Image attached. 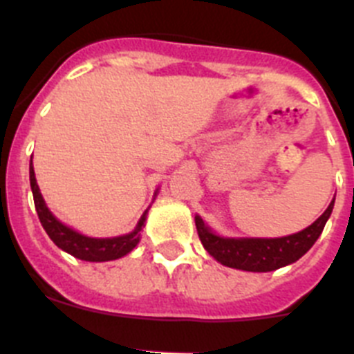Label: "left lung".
Masks as SVG:
<instances>
[{
	"instance_id": "8db88e82",
	"label": "left lung",
	"mask_w": 354,
	"mask_h": 354,
	"mask_svg": "<svg viewBox=\"0 0 354 354\" xmlns=\"http://www.w3.org/2000/svg\"><path fill=\"white\" fill-rule=\"evenodd\" d=\"M333 204L335 198L331 200L326 211L305 230L277 239H228V237L214 236L198 216L195 218L196 232L209 255H212L223 266L243 271L266 273L292 264L312 248L323 232L324 225L333 211Z\"/></svg>"
}]
</instances>
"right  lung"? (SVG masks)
<instances>
[{"label": "right lung", "instance_id": "add662e5", "mask_svg": "<svg viewBox=\"0 0 354 354\" xmlns=\"http://www.w3.org/2000/svg\"><path fill=\"white\" fill-rule=\"evenodd\" d=\"M30 184L31 192H33V202H35L37 214H39V220L42 223L44 230L48 232V236L51 237V241L55 243L58 248H62L64 252L71 253L76 259L88 262H106V261H115V259H120L124 255L131 252L134 246L138 245L140 241V232H142V227L145 223V214L142 216L138 227L134 228L131 234L120 237H111V239H93V237L81 236V234L74 232L72 228L65 227L64 223L56 220L55 216L51 214L48 207H46V202H44L42 195L39 192V186H37L35 180V171H33V165L30 162Z\"/></svg>", "mask_w": 354, "mask_h": 354}]
</instances>
